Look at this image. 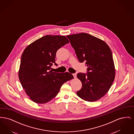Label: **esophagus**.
<instances>
[{
    "mask_svg": "<svg viewBox=\"0 0 134 134\" xmlns=\"http://www.w3.org/2000/svg\"><path fill=\"white\" fill-rule=\"evenodd\" d=\"M73 76H74V78H76V73H74V74H73Z\"/></svg>",
    "mask_w": 134,
    "mask_h": 134,
    "instance_id": "1",
    "label": "esophagus"
}]
</instances>
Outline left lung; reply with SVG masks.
<instances>
[{"label":"left lung","mask_w":134,"mask_h":134,"mask_svg":"<svg viewBox=\"0 0 134 134\" xmlns=\"http://www.w3.org/2000/svg\"><path fill=\"white\" fill-rule=\"evenodd\" d=\"M81 63L86 61L87 74L79 73L82 86L77 95L85 101L95 102L110 89L115 78L112 52L108 44L87 33L67 36Z\"/></svg>","instance_id":"1"}]
</instances>
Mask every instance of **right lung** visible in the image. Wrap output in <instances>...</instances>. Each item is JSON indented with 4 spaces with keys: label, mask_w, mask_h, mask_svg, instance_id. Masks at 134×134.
<instances>
[{
    "label": "right lung",
    "mask_w": 134,
    "mask_h": 134,
    "mask_svg": "<svg viewBox=\"0 0 134 134\" xmlns=\"http://www.w3.org/2000/svg\"><path fill=\"white\" fill-rule=\"evenodd\" d=\"M64 36L46 35L29 45L22 54L19 77L26 94L34 102L45 103L57 95L63 83L74 77L69 72L57 73L51 69L56 52L69 43Z\"/></svg>",
    "instance_id": "right-lung-1"
}]
</instances>
